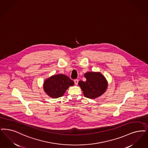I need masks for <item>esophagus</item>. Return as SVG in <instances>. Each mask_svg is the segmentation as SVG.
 Masks as SVG:
<instances>
[{
    "label": "esophagus",
    "instance_id": "34e87169",
    "mask_svg": "<svg viewBox=\"0 0 148 148\" xmlns=\"http://www.w3.org/2000/svg\"><path fill=\"white\" fill-rule=\"evenodd\" d=\"M78 82H79V80H78L77 79H75V80H74V83H75V85H77V84H78Z\"/></svg>",
    "mask_w": 148,
    "mask_h": 148
}]
</instances>
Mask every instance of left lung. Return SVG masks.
I'll return each instance as SVG.
<instances>
[{"mask_svg":"<svg viewBox=\"0 0 148 148\" xmlns=\"http://www.w3.org/2000/svg\"><path fill=\"white\" fill-rule=\"evenodd\" d=\"M84 77L86 80L79 81L78 85L83 90L85 97L94 99L106 91L108 83L105 77L100 72H88Z\"/></svg>","mask_w":148,"mask_h":148,"instance_id":"obj_1","label":"left lung"}]
</instances>
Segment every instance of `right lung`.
<instances>
[{
    "label": "right lung",
    "mask_w": 148,
    "mask_h": 148,
    "mask_svg": "<svg viewBox=\"0 0 148 148\" xmlns=\"http://www.w3.org/2000/svg\"><path fill=\"white\" fill-rule=\"evenodd\" d=\"M74 84V82L69 77L63 74H57L45 81L43 89L49 97L56 99L62 96L67 89Z\"/></svg>",
    "instance_id": "right-lung-1"
}]
</instances>
